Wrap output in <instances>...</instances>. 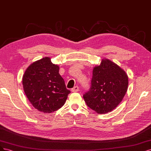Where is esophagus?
<instances>
[{"label":"esophagus","instance_id":"34e87169","mask_svg":"<svg viewBox=\"0 0 151 151\" xmlns=\"http://www.w3.org/2000/svg\"><path fill=\"white\" fill-rule=\"evenodd\" d=\"M79 87L78 86H75L73 88L72 90H71V91H73V92H78V91H79Z\"/></svg>","mask_w":151,"mask_h":151}]
</instances>
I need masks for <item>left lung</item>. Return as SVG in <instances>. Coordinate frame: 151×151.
Segmentation results:
<instances>
[{
	"label": "left lung",
	"instance_id": "1",
	"mask_svg": "<svg viewBox=\"0 0 151 151\" xmlns=\"http://www.w3.org/2000/svg\"><path fill=\"white\" fill-rule=\"evenodd\" d=\"M128 76L109 59H102L93 69L90 90L83 95L86 105L99 114L110 112L122 101L129 85Z\"/></svg>",
	"mask_w": 151,
	"mask_h": 151
}]
</instances>
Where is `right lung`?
<instances>
[{"label": "right lung", "instance_id": "add662e5", "mask_svg": "<svg viewBox=\"0 0 151 151\" xmlns=\"http://www.w3.org/2000/svg\"><path fill=\"white\" fill-rule=\"evenodd\" d=\"M60 67L50 57L36 61L27 67L22 77L24 93L38 111L50 114L63 106L70 91L59 73Z\"/></svg>", "mask_w": 151, "mask_h": 151}]
</instances>
